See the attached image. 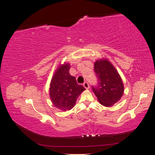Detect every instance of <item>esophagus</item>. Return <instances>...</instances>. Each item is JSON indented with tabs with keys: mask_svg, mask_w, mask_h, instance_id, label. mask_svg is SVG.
Returning a JSON list of instances; mask_svg holds the SVG:
<instances>
[{
	"mask_svg": "<svg viewBox=\"0 0 155 155\" xmlns=\"http://www.w3.org/2000/svg\"><path fill=\"white\" fill-rule=\"evenodd\" d=\"M83 86L84 87H85L86 89H88L89 88V85L87 81H85L83 83Z\"/></svg>",
	"mask_w": 155,
	"mask_h": 155,
	"instance_id": "esophagus-1",
	"label": "esophagus"
}]
</instances>
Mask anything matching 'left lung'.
<instances>
[{
  "label": "left lung",
  "mask_w": 155,
  "mask_h": 155,
  "mask_svg": "<svg viewBox=\"0 0 155 155\" xmlns=\"http://www.w3.org/2000/svg\"><path fill=\"white\" fill-rule=\"evenodd\" d=\"M94 72L97 84L92 86V91L100 104L110 107L122 96L124 87L119 74L107 59L97 60L94 63Z\"/></svg>",
  "instance_id": "left-lung-1"
}]
</instances>
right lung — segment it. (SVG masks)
Segmentation results:
<instances>
[{
	"label": "right lung",
	"mask_w": 155,
	"mask_h": 155,
	"mask_svg": "<svg viewBox=\"0 0 155 155\" xmlns=\"http://www.w3.org/2000/svg\"><path fill=\"white\" fill-rule=\"evenodd\" d=\"M70 64L60 66L51 79L50 96L53 105L63 111L72 109L79 95L85 88L77 83L76 78L69 73Z\"/></svg>",
	"instance_id": "obj_1"
}]
</instances>
